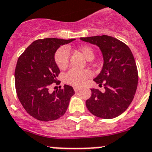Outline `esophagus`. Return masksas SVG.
Listing matches in <instances>:
<instances>
[{
  "label": "esophagus",
  "mask_w": 152,
  "mask_h": 152,
  "mask_svg": "<svg viewBox=\"0 0 152 152\" xmlns=\"http://www.w3.org/2000/svg\"><path fill=\"white\" fill-rule=\"evenodd\" d=\"M73 89H74V91H75V92H79V91L80 90V88H79V87H76V86L73 87Z\"/></svg>",
  "instance_id": "esophagus-1"
}]
</instances>
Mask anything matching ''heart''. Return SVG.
Wrapping results in <instances>:
<instances>
[{
  "label": "heart",
  "instance_id": "heart-1",
  "mask_svg": "<svg viewBox=\"0 0 152 152\" xmlns=\"http://www.w3.org/2000/svg\"><path fill=\"white\" fill-rule=\"evenodd\" d=\"M85 59L91 61L94 59L95 53L92 47L87 45L82 46L78 49ZM69 49L66 47H62L58 49L54 54V60L60 69H65L69 65ZM91 76V73L87 70H76L72 69L65 76V80L67 83L75 86H81L83 85L88 79Z\"/></svg>",
  "mask_w": 152,
  "mask_h": 152
}]
</instances>
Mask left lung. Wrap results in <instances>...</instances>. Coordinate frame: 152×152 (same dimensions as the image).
<instances>
[{
	"mask_svg": "<svg viewBox=\"0 0 152 152\" xmlns=\"http://www.w3.org/2000/svg\"><path fill=\"white\" fill-rule=\"evenodd\" d=\"M80 39L98 46L104 60L101 72L93 80L103 86L105 92L91 89V97L86 101L87 109L99 118H115L128 109L136 92L138 75L132 53L123 42L107 35Z\"/></svg>",
	"mask_w": 152,
	"mask_h": 152,
	"instance_id": "left-lung-1",
	"label": "left lung"
}]
</instances>
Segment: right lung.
Wrapping results in <instances>:
<instances>
[{"label":"right lung","mask_w":152,"mask_h":152,"mask_svg":"<svg viewBox=\"0 0 152 152\" xmlns=\"http://www.w3.org/2000/svg\"><path fill=\"white\" fill-rule=\"evenodd\" d=\"M73 40L37 39L18 58L14 72L17 95L27 113L39 121H53L63 116L75 94L73 88L68 85L52 93L49 92L51 84L60 83L56 77L60 71L54 60V54L60 46Z\"/></svg>","instance_id":"add662e5"}]
</instances>
